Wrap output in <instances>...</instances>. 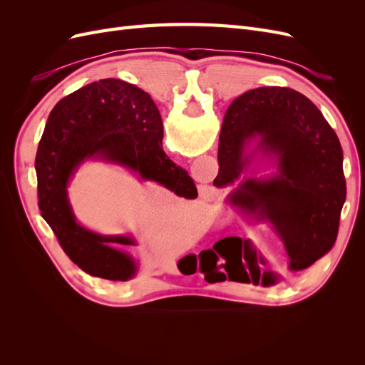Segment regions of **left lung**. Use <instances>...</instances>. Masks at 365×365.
<instances>
[{"instance_id": "1", "label": "left lung", "mask_w": 365, "mask_h": 365, "mask_svg": "<svg viewBox=\"0 0 365 365\" xmlns=\"http://www.w3.org/2000/svg\"><path fill=\"white\" fill-rule=\"evenodd\" d=\"M252 140L258 146L247 154ZM257 152L277 160V173L244 178L228 202L254 219L269 220L288 259L277 269L263 271L251 242L240 237H230V254L224 259L239 267L237 280L272 286L283 274L306 269L332 250L346 201V178L335 130L307 97L291 88H256L228 106L213 184H233Z\"/></svg>"}]
</instances>
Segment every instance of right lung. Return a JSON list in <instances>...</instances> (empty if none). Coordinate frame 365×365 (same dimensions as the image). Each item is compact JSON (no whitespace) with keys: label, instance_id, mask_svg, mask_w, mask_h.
<instances>
[{"label":"right lung","instance_id":"1","mask_svg":"<svg viewBox=\"0 0 365 365\" xmlns=\"http://www.w3.org/2000/svg\"><path fill=\"white\" fill-rule=\"evenodd\" d=\"M163 121L150 96L120 79H102L63 97L48 115L35 169L41 216L65 254L86 274L126 282L137 264L121 247L129 236H102L76 222L67 187L88 158L115 163L178 196H197L193 180L163 150Z\"/></svg>","mask_w":365,"mask_h":365}]
</instances>
